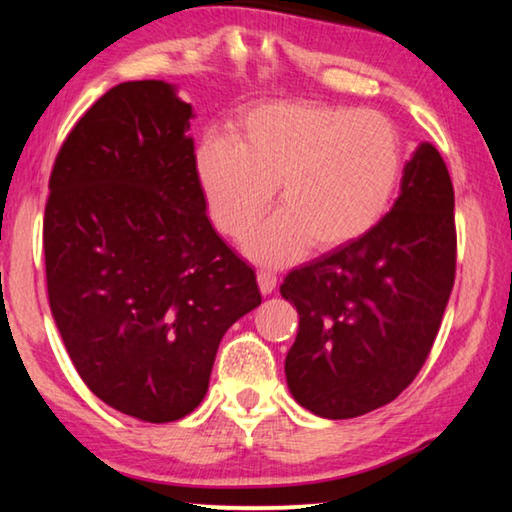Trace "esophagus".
I'll return each instance as SVG.
<instances>
[{
  "label": "esophagus",
  "mask_w": 512,
  "mask_h": 512,
  "mask_svg": "<svg viewBox=\"0 0 512 512\" xmlns=\"http://www.w3.org/2000/svg\"><path fill=\"white\" fill-rule=\"evenodd\" d=\"M257 284H259V291H262L264 296H268V293H273L277 287V277L271 271H259Z\"/></svg>",
  "instance_id": "obj_1"
}]
</instances>
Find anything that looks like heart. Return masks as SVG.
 <instances>
[{
  "label": "heart",
  "instance_id": "b5f03b06",
  "mask_svg": "<svg viewBox=\"0 0 512 512\" xmlns=\"http://www.w3.org/2000/svg\"><path fill=\"white\" fill-rule=\"evenodd\" d=\"M404 173V140L377 110L311 101L244 112L232 144L207 137L196 180L221 235L241 241L266 214L277 185L282 210L248 239V255L282 266L309 244L332 253L366 237L391 210Z\"/></svg>",
  "mask_w": 512,
  "mask_h": 512
}]
</instances>
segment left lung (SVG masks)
Masks as SVG:
<instances>
[{"instance_id":"8db88e82","label":"left lung","mask_w":512,"mask_h":512,"mask_svg":"<svg viewBox=\"0 0 512 512\" xmlns=\"http://www.w3.org/2000/svg\"><path fill=\"white\" fill-rule=\"evenodd\" d=\"M454 275L452 178L422 142L391 212L366 237L284 277L282 298L300 316L284 361L296 402L329 420L393 402L429 357Z\"/></svg>"}]
</instances>
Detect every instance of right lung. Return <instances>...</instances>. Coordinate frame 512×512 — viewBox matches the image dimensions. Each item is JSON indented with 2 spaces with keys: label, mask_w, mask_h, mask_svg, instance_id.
Listing matches in <instances>:
<instances>
[{
  "label": "right lung",
  "mask_w": 512,
  "mask_h": 512,
  "mask_svg": "<svg viewBox=\"0 0 512 512\" xmlns=\"http://www.w3.org/2000/svg\"><path fill=\"white\" fill-rule=\"evenodd\" d=\"M192 106L164 81L108 90L60 146L45 207L51 316L85 386L173 422L207 393L223 334L262 305L196 180Z\"/></svg>",
  "instance_id": "add662e5"
}]
</instances>
